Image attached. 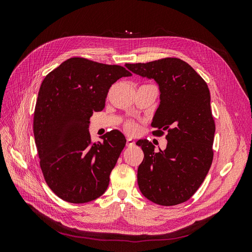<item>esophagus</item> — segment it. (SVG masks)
I'll return each instance as SVG.
<instances>
[{
  "mask_svg": "<svg viewBox=\"0 0 252 252\" xmlns=\"http://www.w3.org/2000/svg\"><path fill=\"white\" fill-rule=\"evenodd\" d=\"M134 144H135V142L132 139H130V138L127 139V141H126V146L127 147H132V146H134Z\"/></svg>",
  "mask_w": 252,
  "mask_h": 252,
  "instance_id": "34e87169",
  "label": "esophagus"
}]
</instances>
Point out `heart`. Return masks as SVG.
Wrapping results in <instances>:
<instances>
[{"mask_svg": "<svg viewBox=\"0 0 252 252\" xmlns=\"http://www.w3.org/2000/svg\"><path fill=\"white\" fill-rule=\"evenodd\" d=\"M125 129L129 133H134L136 130H138V125H136L134 122H127L125 124Z\"/></svg>", "mask_w": 252, "mask_h": 252, "instance_id": "b5f03b06", "label": "heart"}]
</instances>
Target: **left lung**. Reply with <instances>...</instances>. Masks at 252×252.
Returning <instances> with one entry per match:
<instances>
[{
  "label": "left lung",
  "instance_id": "obj_1",
  "mask_svg": "<svg viewBox=\"0 0 252 252\" xmlns=\"http://www.w3.org/2000/svg\"><path fill=\"white\" fill-rule=\"evenodd\" d=\"M131 72L154 79L159 105L152 119L155 135L167 132L165 150L155 151L139 140L144 159L138 168L142 194L156 204L173 206L188 201L207 175L213 158L216 124L207 84L193 68L177 58L149 63L125 64Z\"/></svg>",
  "mask_w": 252,
  "mask_h": 252
}]
</instances>
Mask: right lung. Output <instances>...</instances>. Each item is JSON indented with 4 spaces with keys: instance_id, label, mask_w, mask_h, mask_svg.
Segmentation results:
<instances>
[{
    "instance_id": "1",
    "label": "right lung",
    "mask_w": 252,
    "mask_h": 252,
    "mask_svg": "<svg viewBox=\"0 0 252 252\" xmlns=\"http://www.w3.org/2000/svg\"><path fill=\"white\" fill-rule=\"evenodd\" d=\"M130 75L119 65L71 58L42 82L33 134L44 179L60 199L88 203L107 189L126 139L119 130H111L101 136L102 142L93 143L89 119L104 109L112 84Z\"/></svg>"
}]
</instances>
